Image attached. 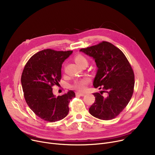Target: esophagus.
<instances>
[{
  "mask_svg": "<svg viewBox=\"0 0 155 155\" xmlns=\"http://www.w3.org/2000/svg\"><path fill=\"white\" fill-rule=\"evenodd\" d=\"M76 95H80V96H82V97H83V96H84L85 94L84 93H82V92H77V93H76Z\"/></svg>",
  "mask_w": 155,
  "mask_h": 155,
  "instance_id": "esophagus-1",
  "label": "esophagus"
}]
</instances>
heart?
<instances>
[{
  "mask_svg": "<svg viewBox=\"0 0 155 155\" xmlns=\"http://www.w3.org/2000/svg\"><path fill=\"white\" fill-rule=\"evenodd\" d=\"M74 60L80 67H82L83 65L88 64V60L86 57L80 54H78L74 57ZM89 82H90V79L88 78L78 80L75 81L73 87L78 91H84Z\"/></svg>",
  "mask_w": 155,
  "mask_h": 155,
  "instance_id": "b5f03b06",
  "label": "heart"
}]
</instances>
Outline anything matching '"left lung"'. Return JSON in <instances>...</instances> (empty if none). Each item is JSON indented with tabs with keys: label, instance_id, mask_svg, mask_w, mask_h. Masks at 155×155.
Wrapping results in <instances>:
<instances>
[{
	"label": "left lung",
	"instance_id": "left-lung-1",
	"mask_svg": "<svg viewBox=\"0 0 155 155\" xmlns=\"http://www.w3.org/2000/svg\"><path fill=\"white\" fill-rule=\"evenodd\" d=\"M80 51L93 57L98 68L94 87L102 88L101 94H108L104 97L98 92L94 93L95 101L89 112L102 120L114 119L127 106L133 94L134 74L131 64L123 51L107 41Z\"/></svg>",
	"mask_w": 155,
	"mask_h": 155
}]
</instances>
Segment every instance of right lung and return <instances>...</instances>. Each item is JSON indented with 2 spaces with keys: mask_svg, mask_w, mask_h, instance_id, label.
<instances>
[{
  "mask_svg": "<svg viewBox=\"0 0 155 155\" xmlns=\"http://www.w3.org/2000/svg\"><path fill=\"white\" fill-rule=\"evenodd\" d=\"M72 51H40L31 57L22 73L21 84L24 99L29 108L43 120L53 123L63 119L69 112L68 104L75 94L55 97L52 87L59 84L61 64Z\"/></svg>",
  "mask_w": 155,
  "mask_h": 155,
  "instance_id": "add662e5",
  "label": "right lung"
}]
</instances>
